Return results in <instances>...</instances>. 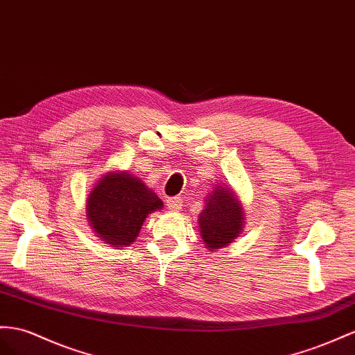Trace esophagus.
<instances>
[{"label": "esophagus", "mask_w": 355, "mask_h": 355, "mask_svg": "<svg viewBox=\"0 0 355 355\" xmlns=\"http://www.w3.org/2000/svg\"><path fill=\"white\" fill-rule=\"evenodd\" d=\"M166 205H168L169 210H172V211H180V210H181V207H183V201H181V199H180L178 196H175V198H169V199H168V202H166Z\"/></svg>", "instance_id": "1"}]
</instances>
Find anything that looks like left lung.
<instances>
[{"label": "left lung", "instance_id": "left-lung-1", "mask_svg": "<svg viewBox=\"0 0 355 355\" xmlns=\"http://www.w3.org/2000/svg\"><path fill=\"white\" fill-rule=\"evenodd\" d=\"M243 220V207L232 190L216 187L208 195L204 210L199 216V231L204 244L210 249L228 246L241 232Z\"/></svg>", "mask_w": 355, "mask_h": 355}]
</instances>
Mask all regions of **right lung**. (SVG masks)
<instances>
[{
	"label": "right lung",
	"instance_id": "1",
	"mask_svg": "<svg viewBox=\"0 0 355 355\" xmlns=\"http://www.w3.org/2000/svg\"><path fill=\"white\" fill-rule=\"evenodd\" d=\"M160 208L157 195L127 172L105 175L87 199L91 228L115 248L132 244L147 216Z\"/></svg>",
	"mask_w": 355,
	"mask_h": 355
}]
</instances>
